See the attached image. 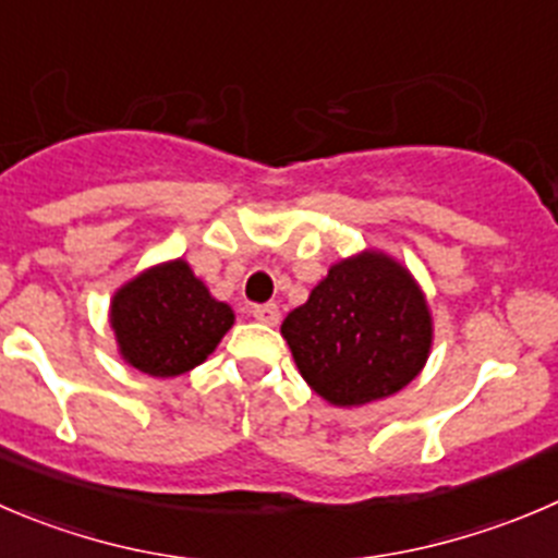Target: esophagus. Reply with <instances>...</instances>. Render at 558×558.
Masks as SVG:
<instances>
[{
	"mask_svg": "<svg viewBox=\"0 0 558 558\" xmlns=\"http://www.w3.org/2000/svg\"><path fill=\"white\" fill-rule=\"evenodd\" d=\"M252 317H254V320L265 323V326H276V323H279V306H276V304L254 306Z\"/></svg>",
	"mask_w": 558,
	"mask_h": 558,
	"instance_id": "34e87169",
	"label": "esophagus"
}]
</instances>
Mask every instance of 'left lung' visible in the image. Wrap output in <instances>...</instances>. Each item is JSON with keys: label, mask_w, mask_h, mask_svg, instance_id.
Wrapping results in <instances>:
<instances>
[{"label": "left lung", "mask_w": 558, "mask_h": 558, "mask_svg": "<svg viewBox=\"0 0 558 558\" xmlns=\"http://www.w3.org/2000/svg\"><path fill=\"white\" fill-rule=\"evenodd\" d=\"M301 378L337 408L405 389L433 348V312L416 276L380 248L339 259L282 323Z\"/></svg>", "instance_id": "left-lung-1"}]
</instances>
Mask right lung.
Instances as JSON below:
<instances>
[{
    "label": "right lung",
    "mask_w": 558,
    "mask_h": 558,
    "mask_svg": "<svg viewBox=\"0 0 558 558\" xmlns=\"http://www.w3.org/2000/svg\"><path fill=\"white\" fill-rule=\"evenodd\" d=\"M232 323V306L214 299L183 257L140 270L109 304L117 353L153 378H178L199 367Z\"/></svg>",
    "instance_id": "1"
}]
</instances>
